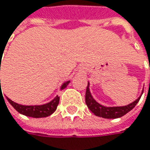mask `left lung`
<instances>
[{
  "mask_svg": "<svg viewBox=\"0 0 150 150\" xmlns=\"http://www.w3.org/2000/svg\"><path fill=\"white\" fill-rule=\"evenodd\" d=\"M143 93H144V91H142V93L138 97V98H137L135 101L129 103L127 105L113 106V107L104 106V105L100 104L99 103H98L94 99L92 93L90 92V83L88 81L86 92V103L87 107L89 108V110H91L95 115H97L98 117H102V118H105V119H116V118H120V117L125 115L129 111L132 110L136 106L137 103H138Z\"/></svg>",
  "mask_w": 150,
  "mask_h": 150,
  "instance_id": "obj_1",
  "label": "left lung"
}]
</instances>
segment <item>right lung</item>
<instances>
[{
	"instance_id": "obj_1",
	"label": "right lung",
	"mask_w": 150,
	"mask_h": 150,
	"mask_svg": "<svg viewBox=\"0 0 150 150\" xmlns=\"http://www.w3.org/2000/svg\"><path fill=\"white\" fill-rule=\"evenodd\" d=\"M70 82V81H67L65 82L62 84L60 90H63L66 87ZM1 86V81H0ZM1 94V93H0ZM7 101L10 103V104L13 107L15 110H17L18 113L21 115L30 116V117H34V118H42V117H47L51 115L54 111L57 110L58 103H59V97L56 96L52 100H51L47 103L44 104H40V105H23L19 104L18 103H15L10 98L6 97Z\"/></svg>"
}]
</instances>
